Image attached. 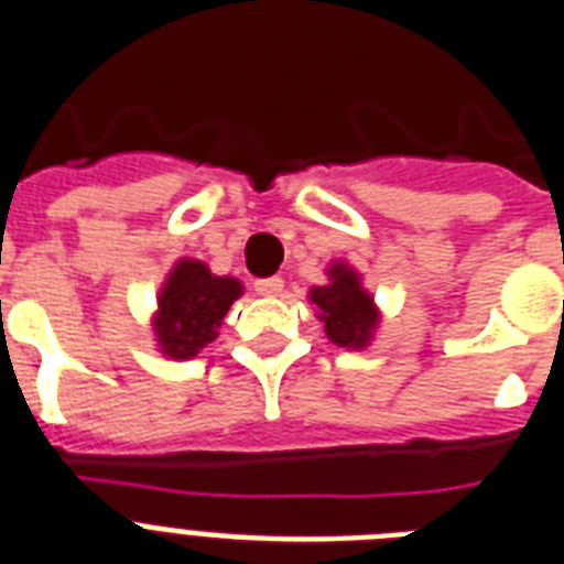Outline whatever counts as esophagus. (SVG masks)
Returning a JSON list of instances; mask_svg holds the SVG:
<instances>
[{
  "label": "esophagus",
  "instance_id": "obj_1",
  "mask_svg": "<svg viewBox=\"0 0 564 564\" xmlns=\"http://www.w3.org/2000/svg\"><path fill=\"white\" fill-rule=\"evenodd\" d=\"M253 288H256V293H262V296H279V293H282V288H285V279L282 276L256 279Z\"/></svg>",
  "mask_w": 564,
  "mask_h": 564
}]
</instances>
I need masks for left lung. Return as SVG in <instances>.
I'll return each mask as SVG.
<instances>
[{"label": "left lung", "instance_id": "obj_1", "mask_svg": "<svg viewBox=\"0 0 564 564\" xmlns=\"http://www.w3.org/2000/svg\"><path fill=\"white\" fill-rule=\"evenodd\" d=\"M332 282L311 291V302L325 323V334L343 348H362L377 328L375 300L360 288V279L346 264H334Z\"/></svg>", "mask_w": 564, "mask_h": 564}]
</instances>
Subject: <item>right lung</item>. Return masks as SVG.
<instances>
[{
    "label": "right lung",
    "mask_w": 564,
    "mask_h": 564,
    "mask_svg": "<svg viewBox=\"0 0 564 564\" xmlns=\"http://www.w3.org/2000/svg\"><path fill=\"white\" fill-rule=\"evenodd\" d=\"M241 296L239 279L213 276L207 264L181 259L158 296L155 337L164 355L189 360L216 339V328Z\"/></svg>",
    "instance_id": "obj_1"
}]
</instances>
